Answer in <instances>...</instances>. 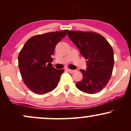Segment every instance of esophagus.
Here are the masks:
<instances>
[{
  "instance_id": "34e87169",
  "label": "esophagus",
  "mask_w": 131,
  "mask_h": 131,
  "mask_svg": "<svg viewBox=\"0 0 131 131\" xmlns=\"http://www.w3.org/2000/svg\"><path fill=\"white\" fill-rule=\"evenodd\" d=\"M67 70L69 72V73H74V72H75V70H70V69H67Z\"/></svg>"
}]
</instances>
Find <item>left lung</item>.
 Masks as SVG:
<instances>
[{
	"label": "left lung",
	"instance_id": "1",
	"mask_svg": "<svg viewBox=\"0 0 131 131\" xmlns=\"http://www.w3.org/2000/svg\"><path fill=\"white\" fill-rule=\"evenodd\" d=\"M68 36L88 60L86 70H80L82 79L76 86L88 94L99 92L106 86L112 74L114 52L112 46L98 33L68 31Z\"/></svg>",
	"mask_w": 131,
	"mask_h": 131
}]
</instances>
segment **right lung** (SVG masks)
Wrapping results in <instances>:
<instances>
[{"label": "right lung", "mask_w": 131, "mask_h": 131, "mask_svg": "<svg viewBox=\"0 0 131 131\" xmlns=\"http://www.w3.org/2000/svg\"><path fill=\"white\" fill-rule=\"evenodd\" d=\"M68 30L33 36L24 45L18 55V67L24 83L37 94H47L58 85L64 70H57L51 63L55 46Z\"/></svg>", "instance_id": "1"}]
</instances>
